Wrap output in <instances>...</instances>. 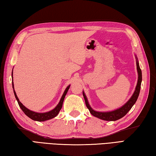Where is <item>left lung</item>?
Here are the masks:
<instances>
[{"mask_svg":"<svg viewBox=\"0 0 156 156\" xmlns=\"http://www.w3.org/2000/svg\"><path fill=\"white\" fill-rule=\"evenodd\" d=\"M136 69H137V72H138V81L135 88V91L134 92V94H133L132 97L130 98V100L127 101V102L123 106L120 108L119 109L112 111V112H96V111L94 110L90 107V104H89L87 101L86 96H85V94L83 92V96L84 97L85 104H86V106L87 107V108L89 109V110H90V112L92 115L104 120H108V121H115V120H117L122 118V117L124 116H125L127 114V112L131 109V108L133 107V105L135 104L136 101L138 98L139 92H140L141 84V81H142L141 70L140 67H139L137 58H136Z\"/></svg>","mask_w":156,"mask_h":156,"instance_id":"1","label":"left lung"}]
</instances>
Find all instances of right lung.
<instances>
[{"instance_id": "right-lung-1", "label": "right lung", "mask_w": 156, "mask_h": 156, "mask_svg": "<svg viewBox=\"0 0 156 156\" xmlns=\"http://www.w3.org/2000/svg\"><path fill=\"white\" fill-rule=\"evenodd\" d=\"M12 88H13V91H14L15 98L17 99V102L19 104V106H20L21 110H23V112L31 119H32L34 120H36V121H40V122L45 121V120L53 119V118H55V116H57V114L59 113V111L60 110V109L62 108L63 101H64L65 97L66 94V93H67V91L70 87V85H69V86L66 88L64 94H63L61 99H60V102L58 103V105H57L55 109H53L52 110L50 111V112H45V113H37V112H33V111L30 110L29 109H27V108H25L23 105L20 102V100H19V99H18L17 96V95H16L15 91L14 90V85L12 82Z\"/></svg>"}]
</instances>
